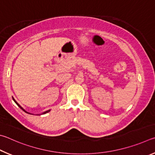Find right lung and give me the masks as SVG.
Listing matches in <instances>:
<instances>
[{"label":"right lung","mask_w":155,"mask_h":155,"mask_svg":"<svg viewBox=\"0 0 155 155\" xmlns=\"http://www.w3.org/2000/svg\"><path fill=\"white\" fill-rule=\"evenodd\" d=\"M13 101H14V102L15 103V104H17V105H18V106H19V107H20L21 108V110H22L23 111H24V112H26V113H27V114H30V113H28V112H27L26 110H24L23 109V108H22V107H21L20 106V105H19V104H18V103H17V102H16V101H15V100L14 99H13ZM50 110H48V111H46V112H43V113H42V114H46V113H48V112H50Z\"/></svg>","instance_id":"obj_1"}]
</instances>
